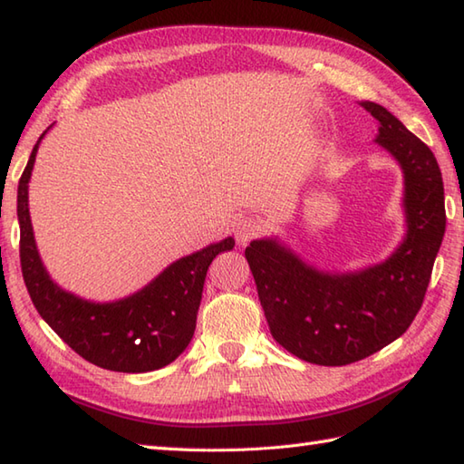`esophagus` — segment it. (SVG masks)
Segmentation results:
<instances>
[{
  "mask_svg": "<svg viewBox=\"0 0 464 464\" xmlns=\"http://www.w3.org/2000/svg\"><path fill=\"white\" fill-rule=\"evenodd\" d=\"M263 229H265V225L259 217L243 215V217H239L237 223H235V237H237V241L241 245H245L247 241L257 237Z\"/></svg>",
  "mask_w": 464,
  "mask_h": 464,
  "instance_id": "obj_1",
  "label": "esophagus"
}]
</instances>
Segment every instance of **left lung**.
I'll use <instances>...</instances> for the list:
<instances>
[{"label":"left lung","instance_id":"1","mask_svg":"<svg viewBox=\"0 0 464 464\" xmlns=\"http://www.w3.org/2000/svg\"><path fill=\"white\" fill-rule=\"evenodd\" d=\"M379 121L377 141L405 177L407 233L389 259L347 273L321 271L277 239H255L245 257L273 339L313 364L341 367L405 333L425 299L445 235V187L429 147L395 115L361 102Z\"/></svg>","mask_w":464,"mask_h":464}]
</instances>
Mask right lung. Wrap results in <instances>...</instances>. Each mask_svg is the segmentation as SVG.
<instances>
[{
	"label": "right lung",
	"mask_w": 464,
	"mask_h": 464,
	"mask_svg": "<svg viewBox=\"0 0 464 464\" xmlns=\"http://www.w3.org/2000/svg\"><path fill=\"white\" fill-rule=\"evenodd\" d=\"M44 135L17 185L19 259L29 297L49 327L97 367L117 372H150L165 367L191 343L207 269L217 255L235 247V239L227 237L177 259L130 297L95 303L63 291L49 277L39 257L27 205L29 179Z\"/></svg>",
	"instance_id": "add662e5"
}]
</instances>
